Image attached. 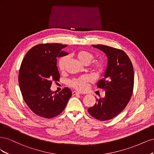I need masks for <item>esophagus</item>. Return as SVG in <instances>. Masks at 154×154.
Here are the masks:
<instances>
[{
	"mask_svg": "<svg viewBox=\"0 0 154 154\" xmlns=\"http://www.w3.org/2000/svg\"><path fill=\"white\" fill-rule=\"evenodd\" d=\"M80 93L77 91H73L72 92V96H76V95H80Z\"/></svg>",
	"mask_w": 154,
	"mask_h": 154,
	"instance_id": "34e87169",
	"label": "esophagus"
}]
</instances>
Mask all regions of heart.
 <instances>
[{"label": "heart", "mask_w": 154, "mask_h": 154, "mask_svg": "<svg viewBox=\"0 0 154 154\" xmlns=\"http://www.w3.org/2000/svg\"><path fill=\"white\" fill-rule=\"evenodd\" d=\"M76 57L78 60L82 64L87 65L89 64L92 60L94 59L93 55L89 51L85 50H80L76 53ZM67 62V58L66 57L60 58L58 62V67L61 72H64L66 70V63ZM105 64L102 61H96L93 62L89 67L91 72L95 76H99L103 74L105 71ZM88 78L86 76H81L78 78H74L69 82L70 87L74 88L79 91H84L87 88Z\"/></svg>", "instance_id": "b5f03b06"}]
</instances>
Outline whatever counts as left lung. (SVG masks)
<instances>
[{"instance_id": "obj_1", "label": "left lung", "mask_w": 154, "mask_h": 154, "mask_svg": "<svg viewBox=\"0 0 154 154\" xmlns=\"http://www.w3.org/2000/svg\"><path fill=\"white\" fill-rule=\"evenodd\" d=\"M106 54L108 66L104 78L97 83L105 91L103 98L96 99L88 112L99 121L114 118L125 109L131 98L134 89V72L131 60L123 51L104 45H92Z\"/></svg>"}]
</instances>
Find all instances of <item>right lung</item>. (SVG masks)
<instances>
[{
    "label": "right lung",
    "mask_w": 154,
    "mask_h": 154,
    "mask_svg": "<svg viewBox=\"0 0 154 154\" xmlns=\"http://www.w3.org/2000/svg\"><path fill=\"white\" fill-rule=\"evenodd\" d=\"M67 45L40 44L27 51L20 65L18 83L23 99L31 111L50 119L61 114L72 92L65 87L58 93L50 88L52 82L60 80L57 57L67 55L62 49Z\"/></svg>",
    "instance_id": "right-lung-1"
}]
</instances>
